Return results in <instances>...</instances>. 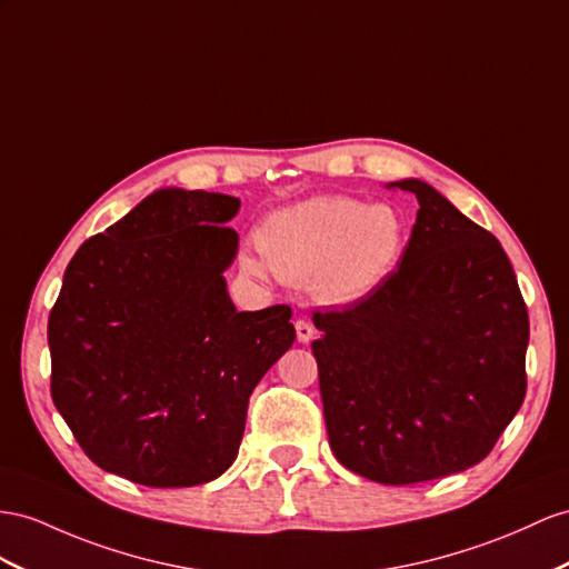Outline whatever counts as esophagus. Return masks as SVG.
<instances>
[{
    "instance_id": "obj_1",
    "label": "esophagus",
    "mask_w": 569,
    "mask_h": 569,
    "mask_svg": "<svg viewBox=\"0 0 569 569\" xmlns=\"http://www.w3.org/2000/svg\"><path fill=\"white\" fill-rule=\"evenodd\" d=\"M296 333H298V341L300 343H308L315 337V327H312V322H308V319H298V322H296Z\"/></svg>"
}]
</instances>
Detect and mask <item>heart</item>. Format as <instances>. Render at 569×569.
<instances>
[{"instance_id":"obj_1","label":"heart","mask_w":569,"mask_h":569,"mask_svg":"<svg viewBox=\"0 0 569 569\" xmlns=\"http://www.w3.org/2000/svg\"><path fill=\"white\" fill-rule=\"evenodd\" d=\"M257 273L290 283L315 281L329 302H353L380 288L403 257L406 221L389 203L353 197H312L273 211L259 228Z\"/></svg>"}]
</instances>
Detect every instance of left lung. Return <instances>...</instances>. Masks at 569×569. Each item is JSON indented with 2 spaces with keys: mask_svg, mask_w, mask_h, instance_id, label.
Instances as JSON below:
<instances>
[{
  "mask_svg": "<svg viewBox=\"0 0 569 569\" xmlns=\"http://www.w3.org/2000/svg\"><path fill=\"white\" fill-rule=\"evenodd\" d=\"M399 267L343 310L315 312L327 435L348 471L409 486L490 455L527 397L529 312L498 238L420 180Z\"/></svg>",
  "mask_w": 569,
  "mask_h": 569,
  "instance_id": "1",
  "label": "left lung"
}]
</instances>
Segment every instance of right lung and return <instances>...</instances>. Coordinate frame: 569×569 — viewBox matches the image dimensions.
<instances>
[{
	"label": "right lung",
	"instance_id": "add662e5",
	"mask_svg": "<svg viewBox=\"0 0 569 569\" xmlns=\"http://www.w3.org/2000/svg\"><path fill=\"white\" fill-rule=\"evenodd\" d=\"M238 209L158 189L71 257L48 319L50 395L103 471L189 488L236 461L252 389L296 341L288 305L238 312L228 296Z\"/></svg>",
	"mask_w": 569,
	"mask_h": 569
}]
</instances>
